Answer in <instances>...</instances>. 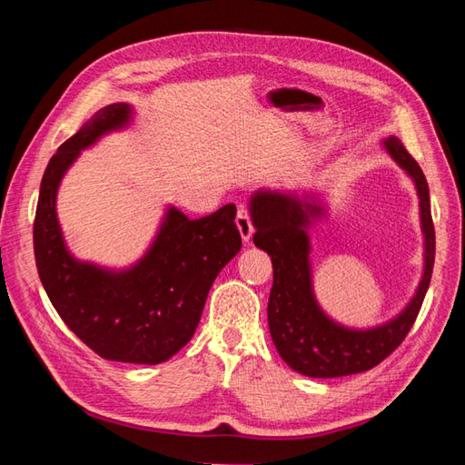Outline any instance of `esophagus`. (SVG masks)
Instances as JSON below:
<instances>
[{
    "label": "esophagus",
    "instance_id": "1",
    "mask_svg": "<svg viewBox=\"0 0 465 465\" xmlns=\"http://www.w3.org/2000/svg\"><path fill=\"white\" fill-rule=\"evenodd\" d=\"M236 227L238 232H241L244 244L252 242V234H254V227H252V221L248 215V209L246 207H238V213H236Z\"/></svg>",
    "mask_w": 465,
    "mask_h": 465
}]
</instances>
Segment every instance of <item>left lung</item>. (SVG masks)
I'll return each mask as SVG.
<instances>
[{"instance_id": "obj_1", "label": "left lung", "mask_w": 465, "mask_h": 465, "mask_svg": "<svg viewBox=\"0 0 465 465\" xmlns=\"http://www.w3.org/2000/svg\"><path fill=\"white\" fill-rule=\"evenodd\" d=\"M419 195L423 232V275L400 314L372 328H349L323 312L316 301L311 262V227L326 219L328 205L314 192L256 190L250 195L254 244L272 256L273 287L267 322L275 349L292 371L311 378H337L371 371L411 330L427 294L434 265V227L427 178L396 135L380 142Z\"/></svg>"}]
</instances>
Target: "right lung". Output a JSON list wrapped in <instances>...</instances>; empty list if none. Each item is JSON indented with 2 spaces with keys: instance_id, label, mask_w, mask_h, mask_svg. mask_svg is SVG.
<instances>
[{
  "instance_id": "obj_1",
  "label": "right lung",
  "mask_w": 465,
  "mask_h": 465,
  "mask_svg": "<svg viewBox=\"0 0 465 465\" xmlns=\"http://www.w3.org/2000/svg\"><path fill=\"white\" fill-rule=\"evenodd\" d=\"M134 106L96 110L50 159L35 217L38 275L55 312L79 340L108 361L159 364L176 355L198 328L215 277L242 248L236 207L188 219L168 205L145 254L130 267H104L69 252L55 211L62 178L83 149L125 130Z\"/></svg>"
}]
</instances>
